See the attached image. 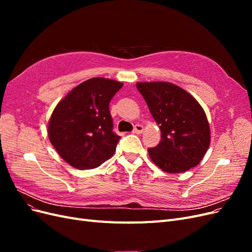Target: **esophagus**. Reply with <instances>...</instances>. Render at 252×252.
I'll list each match as a JSON object with an SVG mask.
<instances>
[{
    "mask_svg": "<svg viewBox=\"0 0 252 252\" xmlns=\"http://www.w3.org/2000/svg\"><path fill=\"white\" fill-rule=\"evenodd\" d=\"M143 130H144V127L142 126V125H135L134 126V128H133V133H135V134H141L142 132H143Z\"/></svg>",
    "mask_w": 252,
    "mask_h": 252,
    "instance_id": "1",
    "label": "esophagus"
}]
</instances>
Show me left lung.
<instances>
[{
  "instance_id": "8db88e82",
  "label": "left lung",
  "mask_w": 252,
  "mask_h": 252,
  "mask_svg": "<svg viewBox=\"0 0 252 252\" xmlns=\"http://www.w3.org/2000/svg\"><path fill=\"white\" fill-rule=\"evenodd\" d=\"M136 88L161 129V142L148 149L151 161L168 173L195 167L210 144V128L202 106L172 83L139 82Z\"/></svg>"
}]
</instances>
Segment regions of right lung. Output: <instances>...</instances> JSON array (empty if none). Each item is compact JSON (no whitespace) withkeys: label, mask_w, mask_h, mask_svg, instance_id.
Wrapping results in <instances>:
<instances>
[{"label":"right lung","mask_w":252,"mask_h":252,"mask_svg":"<svg viewBox=\"0 0 252 252\" xmlns=\"http://www.w3.org/2000/svg\"><path fill=\"white\" fill-rule=\"evenodd\" d=\"M122 86L110 79H89L57 105L48 136L66 163L81 170L93 169L113 156L121 136L112 131L109 103Z\"/></svg>","instance_id":"add662e5"}]
</instances>
